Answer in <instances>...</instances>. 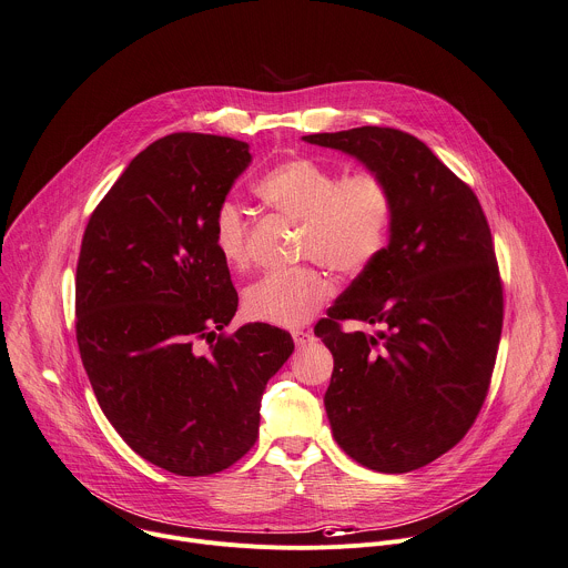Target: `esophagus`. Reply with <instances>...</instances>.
<instances>
[{
    "instance_id": "34e87169",
    "label": "esophagus",
    "mask_w": 568,
    "mask_h": 568,
    "mask_svg": "<svg viewBox=\"0 0 568 568\" xmlns=\"http://www.w3.org/2000/svg\"><path fill=\"white\" fill-rule=\"evenodd\" d=\"M292 338H294L296 347H303V345H307V343L314 338V334L307 332V329H294V332H292Z\"/></svg>"
}]
</instances>
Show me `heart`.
Wrapping results in <instances>:
<instances>
[{
  "mask_svg": "<svg viewBox=\"0 0 568 568\" xmlns=\"http://www.w3.org/2000/svg\"><path fill=\"white\" fill-rule=\"evenodd\" d=\"M256 196L285 219L298 221L301 256L321 261L345 276H356L379 261L395 223V194L372 169L341 178L321 160L296 155L267 169L254 184ZM214 245L232 267L250 263V223L234 201L214 212ZM332 276L316 265L272 272L245 292L252 318L296 327L307 323L332 296Z\"/></svg>",
  "mask_w": 568,
  "mask_h": 568,
  "instance_id": "heart-1",
  "label": "heart"
}]
</instances>
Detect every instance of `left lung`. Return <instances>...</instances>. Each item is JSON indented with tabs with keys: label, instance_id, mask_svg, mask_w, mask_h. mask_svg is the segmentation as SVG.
Returning a JSON list of instances; mask_svg holds the SVG:
<instances>
[{
	"label": "left lung",
	"instance_id": "left-lung-1",
	"mask_svg": "<svg viewBox=\"0 0 568 568\" xmlns=\"http://www.w3.org/2000/svg\"><path fill=\"white\" fill-rule=\"evenodd\" d=\"M303 140L352 155L393 186L384 256L314 334L334 356L323 404L336 444L372 470H417L468 433L490 386L504 298L486 216L473 189L410 133L356 126ZM345 317L383 329L343 333Z\"/></svg>",
	"mask_w": 568,
	"mask_h": 568
}]
</instances>
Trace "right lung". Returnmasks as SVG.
<instances>
[{
  "mask_svg": "<svg viewBox=\"0 0 568 568\" xmlns=\"http://www.w3.org/2000/svg\"><path fill=\"white\" fill-rule=\"evenodd\" d=\"M250 162L234 138L164 135L129 162L82 239L75 332L95 399L142 459L182 477L221 473L254 446L265 386L294 352L267 323L219 334L239 294L214 212Z\"/></svg>",
  "mask_w": 568,
  "mask_h": 568,
  "instance_id": "add662e5",
  "label": "right lung"
}]
</instances>
